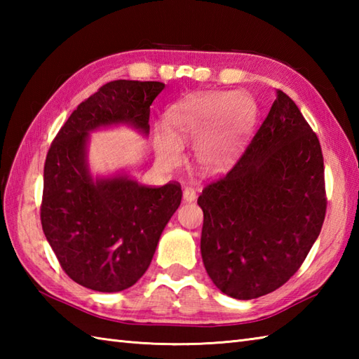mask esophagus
Returning a JSON list of instances; mask_svg holds the SVG:
<instances>
[{"label": "esophagus", "mask_w": 359, "mask_h": 359, "mask_svg": "<svg viewBox=\"0 0 359 359\" xmlns=\"http://www.w3.org/2000/svg\"><path fill=\"white\" fill-rule=\"evenodd\" d=\"M182 197H184V202L185 203H191L196 201V191L193 188H185L184 189V194H182Z\"/></svg>", "instance_id": "esophagus-1"}]
</instances>
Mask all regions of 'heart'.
Instances as JSON below:
<instances>
[{
	"label": "heart",
	"mask_w": 359,
	"mask_h": 359,
	"mask_svg": "<svg viewBox=\"0 0 359 359\" xmlns=\"http://www.w3.org/2000/svg\"><path fill=\"white\" fill-rule=\"evenodd\" d=\"M255 120V103L231 90L189 95L171 104L163 129L154 133V151L160 163L172 168L180 162L179 144H193L196 166L203 174L225 172L238 157Z\"/></svg>",
	"instance_id": "1"
}]
</instances>
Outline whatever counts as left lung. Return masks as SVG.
I'll use <instances>...</instances> for the list:
<instances>
[{
  "instance_id": "8db88e82",
  "label": "left lung",
  "mask_w": 359,
  "mask_h": 359,
  "mask_svg": "<svg viewBox=\"0 0 359 359\" xmlns=\"http://www.w3.org/2000/svg\"><path fill=\"white\" fill-rule=\"evenodd\" d=\"M197 203L203 265L220 292L248 301L293 276L321 233L327 201L321 144L292 98L276 90L239 162Z\"/></svg>"
}]
</instances>
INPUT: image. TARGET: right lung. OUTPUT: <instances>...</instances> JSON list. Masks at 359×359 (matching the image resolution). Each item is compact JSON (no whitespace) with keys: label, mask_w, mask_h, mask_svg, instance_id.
I'll list each match as a JSON object with an SVG mask.
<instances>
[{"label":"right lung","mask_w":359,"mask_h":359,"mask_svg":"<svg viewBox=\"0 0 359 359\" xmlns=\"http://www.w3.org/2000/svg\"><path fill=\"white\" fill-rule=\"evenodd\" d=\"M163 88L160 81L106 83L71 114L46 157L44 236L67 276L95 292H121L143 276L182 189L144 187L126 171L94 175L89 134L125 125L148 137L149 106Z\"/></svg>","instance_id":"right-lung-1"}]
</instances>
